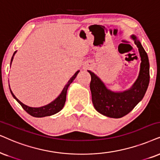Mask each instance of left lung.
Returning <instances> with one entry per match:
<instances>
[{"label":"left lung","mask_w":160,"mask_h":160,"mask_svg":"<svg viewBox=\"0 0 160 160\" xmlns=\"http://www.w3.org/2000/svg\"><path fill=\"white\" fill-rule=\"evenodd\" d=\"M131 38L138 47L142 62L138 78L130 89L123 92H113L107 89L103 82L88 71L92 78L90 89L94 107L99 113L112 118H120L131 112L143 98L150 80L148 54L136 36L132 35Z\"/></svg>","instance_id":"8db88e82"}]
</instances>
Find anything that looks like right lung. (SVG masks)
Wrapping results in <instances>:
<instances>
[{
	"mask_svg": "<svg viewBox=\"0 0 160 160\" xmlns=\"http://www.w3.org/2000/svg\"><path fill=\"white\" fill-rule=\"evenodd\" d=\"M16 53V51L14 52L12 58L11 59V63L12 61L13 60V57L15 55V54ZM80 71H78L75 74H74L73 76L72 77V78H70V80H68V82H67V84L66 85L64 88L62 89V92L60 93V94L58 96V98H56L55 100L54 101H52L51 103L46 105V106H42V107H39V108H33V107H29L26 106L23 103L20 101L18 99L16 98V97L14 95V94L12 92L11 89H10V92H11L12 95L13 96V98L15 99L16 100L18 101V103H19L21 106H22L24 110L26 111L28 114L31 115L32 117H47V116H51V115H53L56 113L59 112L60 111L62 110V108H63L64 105H65L66 102V93H67V89L69 86V85L73 82V80L75 79V78L78 75V72Z\"/></svg>",
	"mask_w": 160,
	"mask_h": 160,
	"instance_id": "obj_1",
	"label": "right lung"
}]
</instances>
